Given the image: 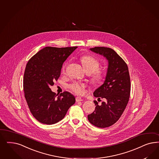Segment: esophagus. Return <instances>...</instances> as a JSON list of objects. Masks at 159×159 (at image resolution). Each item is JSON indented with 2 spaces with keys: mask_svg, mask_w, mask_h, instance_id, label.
<instances>
[{
  "mask_svg": "<svg viewBox=\"0 0 159 159\" xmlns=\"http://www.w3.org/2000/svg\"><path fill=\"white\" fill-rule=\"evenodd\" d=\"M75 99H76V101H77V102H80V101H83V99H82V98L80 97H76Z\"/></svg>",
  "mask_w": 159,
  "mask_h": 159,
  "instance_id": "1",
  "label": "esophagus"
}]
</instances>
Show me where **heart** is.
<instances>
[{
    "instance_id": "1",
    "label": "heart",
    "mask_w": 159,
    "mask_h": 159,
    "mask_svg": "<svg viewBox=\"0 0 159 159\" xmlns=\"http://www.w3.org/2000/svg\"><path fill=\"white\" fill-rule=\"evenodd\" d=\"M80 61L85 72L91 74V78L93 82H100L103 80L105 72L102 70L98 69L100 63L97 60L89 56H84L80 58ZM66 66V64L63 66L62 68L63 71H65ZM68 87L77 95H82L84 93L85 85L82 83L73 82L68 85Z\"/></svg>"
}]
</instances>
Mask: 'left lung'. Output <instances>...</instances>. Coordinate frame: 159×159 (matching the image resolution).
Returning a JSON list of instances; mask_svg holds the SVG:
<instances>
[{
	"label": "left lung",
	"mask_w": 159,
	"mask_h": 159,
	"mask_svg": "<svg viewBox=\"0 0 159 159\" xmlns=\"http://www.w3.org/2000/svg\"><path fill=\"white\" fill-rule=\"evenodd\" d=\"M91 51L102 55L108 60V67L105 80L102 85L93 92L98 101H104L98 105L88 119L93 125L104 128L116 123L127 106L130 93V80L128 67L123 59L113 49L95 47Z\"/></svg>",
	"instance_id": "obj_1"
}]
</instances>
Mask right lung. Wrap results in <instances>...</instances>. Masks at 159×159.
Returning <instances> with one entry per match:
<instances>
[{
	"instance_id": "obj_1",
	"label": "right lung",
	"mask_w": 159,
	"mask_h": 159,
	"mask_svg": "<svg viewBox=\"0 0 159 159\" xmlns=\"http://www.w3.org/2000/svg\"><path fill=\"white\" fill-rule=\"evenodd\" d=\"M77 48L46 47L26 64L23 78L25 97L33 116L41 123L58 122L75 102L71 93L65 91L58 95L50 87L60 76L64 62Z\"/></svg>"
}]
</instances>
